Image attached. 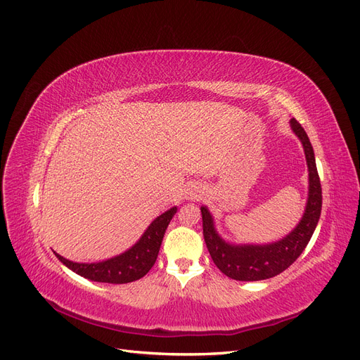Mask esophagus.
Listing matches in <instances>:
<instances>
[{
	"instance_id": "obj_1",
	"label": "esophagus",
	"mask_w": 360,
	"mask_h": 360,
	"mask_svg": "<svg viewBox=\"0 0 360 360\" xmlns=\"http://www.w3.org/2000/svg\"><path fill=\"white\" fill-rule=\"evenodd\" d=\"M186 198H188V200H200V198H201V192H200L198 189L192 188V189H189V191L186 192Z\"/></svg>"
}]
</instances>
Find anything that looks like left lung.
I'll return each instance as SVG.
<instances>
[{"instance_id": "1", "label": "left lung", "mask_w": 360, "mask_h": 360, "mask_svg": "<svg viewBox=\"0 0 360 360\" xmlns=\"http://www.w3.org/2000/svg\"><path fill=\"white\" fill-rule=\"evenodd\" d=\"M292 132L297 135L307 156L309 171V192L307 209L300 222L284 238L269 245H231L214 230L213 217L207 207H201L202 234L210 257L224 275L236 281H263L274 278L288 269L309 243L321 214V183L315 165L309 138L296 118L290 120Z\"/></svg>"}]
</instances>
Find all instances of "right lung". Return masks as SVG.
I'll return each mask as SVG.
<instances>
[{"instance_id":"right-lung-1","label":"right lung","mask_w":360,"mask_h":360,"mask_svg":"<svg viewBox=\"0 0 360 360\" xmlns=\"http://www.w3.org/2000/svg\"><path fill=\"white\" fill-rule=\"evenodd\" d=\"M177 207H172L168 212L162 213L150 224V226L139 240L127 249L126 252L114 258L101 261V263H73L70 259L63 258L57 252L56 257L61 263L90 281L106 282V284H127L141 279L148 274V270L156 263L159 249L163 240V234L176 214Z\"/></svg>"}]
</instances>
